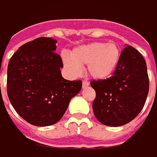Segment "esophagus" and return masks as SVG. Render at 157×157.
<instances>
[{
  "mask_svg": "<svg viewBox=\"0 0 157 157\" xmlns=\"http://www.w3.org/2000/svg\"><path fill=\"white\" fill-rule=\"evenodd\" d=\"M89 85V82H87V81H83V82H82V88H86V87H88Z\"/></svg>",
  "mask_w": 157,
  "mask_h": 157,
  "instance_id": "obj_1",
  "label": "esophagus"
}]
</instances>
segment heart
I'll list each match as a JSON object with an SVG mask.
<instances>
[{
  "label": "heart",
  "instance_id": "b5f03b06",
  "mask_svg": "<svg viewBox=\"0 0 157 157\" xmlns=\"http://www.w3.org/2000/svg\"><path fill=\"white\" fill-rule=\"evenodd\" d=\"M121 52L114 42H92L74 48L71 57L62 54L63 64L73 75L81 74V67L87 65V71L91 77L105 79L116 70Z\"/></svg>",
  "mask_w": 157,
  "mask_h": 157
}]
</instances>
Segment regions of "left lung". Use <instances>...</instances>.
<instances>
[{
  "label": "left lung",
  "mask_w": 157,
  "mask_h": 157,
  "mask_svg": "<svg viewBox=\"0 0 157 157\" xmlns=\"http://www.w3.org/2000/svg\"><path fill=\"white\" fill-rule=\"evenodd\" d=\"M90 85L96 94L93 111L97 120L107 126L124 125L138 116L148 96L145 60L135 48L125 47L112 76L93 80Z\"/></svg>",
  "instance_id": "8db88e82"
}]
</instances>
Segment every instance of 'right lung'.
<instances>
[{
    "mask_svg": "<svg viewBox=\"0 0 157 157\" xmlns=\"http://www.w3.org/2000/svg\"><path fill=\"white\" fill-rule=\"evenodd\" d=\"M56 42L48 37L36 38L20 47L8 62V99L19 116L35 126L61 120L82 86L81 80L62 76L63 63L55 52Z\"/></svg>",
    "mask_w": 157,
    "mask_h": 157,
    "instance_id": "obj_1",
    "label": "right lung"
}]
</instances>
